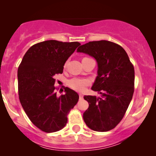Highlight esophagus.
<instances>
[{
  "instance_id": "1",
  "label": "esophagus",
  "mask_w": 156,
  "mask_h": 156,
  "mask_svg": "<svg viewBox=\"0 0 156 156\" xmlns=\"http://www.w3.org/2000/svg\"><path fill=\"white\" fill-rule=\"evenodd\" d=\"M79 98H80V100L83 99V94H79Z\"/></svg>"
}]
</instances>
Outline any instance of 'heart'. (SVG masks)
Segmentation results:
<instances>
[{"label":"heart","instance_id":"b5f03b06","mask_svg":"<svg viewBox=\"0 0 156 156\" xmlns=\"http://www.w3.org/2000/svg\"><path fill=\"white\" fill-rule=\"evenodd\" d=\"M68 86L70 87L71 89H74L77 92H83L86 88L90 84V80L87 78H78V77H75V78H71L68 80Z\"/></svg>","mask_w":156,"mask_h":156}]
</instances>
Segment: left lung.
I'll list each match as a JSON object with an SVG mask.
<instances>
[{"label":"left lung","instance_id":"8db88e82","mask_svg":"<svg viewBox=\"0 0 156 156\" xmlns=\"http://www.w3.org/2000/svg\"><path fill=\"white\" fill-rule=\"evenodd\" d=\"M78 52L93 56L98 64V76L92 89L101 98L85 95L89 108L83 120L90 129L105 132L120 122L134 92L135 73L126 51L119 44L106 40L92 41L80 46Z\"/></svg>","mask_w":156,"mask_h":156}]
</instances>
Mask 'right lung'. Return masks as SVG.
I'll return each mask as SVG.
<instances>
[{"label":"right lung","mask_w":156,"mask_h":156,"mask_svg":"<svg viewBox=\"0 0 156 156\" xmlns=\"http://www.w3.org/2000/svg\"><path fill=\"white\" fill-rule=\"evenodd\" d=\"M80 43L47 40L32 45L17 69L19 99L25 112L37 128L46 133L58 131L67 125V115L79 95L64 87L65 94L56 96V74ZM63 91V90H62Z\"/></svg>","instance_id":"obj_1"}]
</instances>
